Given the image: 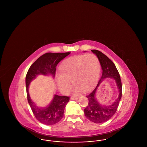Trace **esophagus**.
<instances>
[{
    "mask_svg": "<svg viewBox=\"0 0 147 147\" xmlns=\"http://www.w3.org/2000/svg\"><path fill=\"white\" fill-rule=\"evenodd\" d=\"M71 100H78V97H75V96H72L70 98Z\"/></svg>",
    "mask_w": 147,
    "mask_h": 147,
    "instance_id": "34e87169",
    "label": "esophagus"
}]
</instances>
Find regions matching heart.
Here are the masks:
<instances>
[{"mask_svg":"<svg viewBox=\"0 0 147 147\" xmlns=\"http://www.w3.org/2000/svg\"><path fill=\"white\" fill-rule=\"evenodd\" d=\"M98 58L91 54L74 56L67 59L61 65V73L56 74V82L60 91L67 94L71 83L75 85L73 92L91 90L98 82L100 74Z\"/></svg>","mask_w":147,"mask_h":147,"instance_id":"1","label":"heart"}]
</instances>
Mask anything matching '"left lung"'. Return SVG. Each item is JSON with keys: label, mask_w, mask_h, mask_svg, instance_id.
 Instances as JSON below:
<instances>
[{"label": "left lung", "mask_w": 147, "mask_h": 147, "mask_svg": "<svg viewBox=\"0 0 147 147\" xmlns=\"http://www.w3.org/2000/svg\"><path fill=\"white\" fill-rule=\"evenodd\" d=\"M91 51L98 57L102 73L95 89L86 96L89 100V103L84 109V112L85 117L89 120L94 123H101L110 119L116 112L122 96V86L119 71L112 61L99 51L93 49ZM106 78H111L115 80L118 89L119 95L110 105H103L98 102L96 98V94L99 84Z\"/></svg>", "instance_id": "left-lung-1"}]
</instances>
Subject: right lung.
Listing matches in <instances>:
<instances>
[{
	"instance_id": "right-lung-1",
	"label": "right lung",
	"mask_w": 147,
	"mask_h": 147,
	"mask_svg": "<svg viewBox=\"0 0 147 147\" xmlns=\"http://www.w3.org/2000/svg\"><path fill=\"white\" fill-rule=\"evenodd\" d=\"M70 53V52L46 53L39 57L31 65L27 73L25 83L28 104L35 117L42 124L55 125L62 119L65 107L69 101V98L55 94L49 105L44 107H40L30 98L28 92L29 85L32 80L40 75L49 76L54 78L57 64Z\"/></svg>"
}]
</instances>
